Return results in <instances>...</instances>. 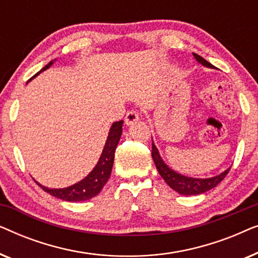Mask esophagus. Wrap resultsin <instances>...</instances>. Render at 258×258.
<instances>
[{
	"instance_id": "esophagus-1",
	"label": "esophagus",
	"mask_w": 258,
	"mask_h": 258,
	"mask_svg": "<svg viewBox=\"0 0 258 258\" xmlns=\"http://www.w3.org/2000/svg\"><path fill=\"white\" fill-rule=\"evenodd\" d=\"M136 121H139V112H137L136 110H129L128 112H126V115L124 117V122L126 125L133 124V123Z\"/></svg>"
}]
</instances>
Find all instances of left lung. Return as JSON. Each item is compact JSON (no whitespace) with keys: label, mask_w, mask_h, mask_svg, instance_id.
Masks as SVG:
<instances>
[{"label":"left lung","mask_w":258,"mask_h":258,"mask_svg":"<svg viewBox=\"0 0 258 258\" xmlns=\"http://www.w3.org/2000/svg\"><path fill=\"white\" fill-rule=\"evenodd\" d=\"M195 58L199 61L200 63H202L203 66L209 67V68H215V67L206 61L203 57H201L200 55L194 54ZM153 146V150H151V156H153V160L155 162V165H156L158 172L162 176V178L167 182V184L170 186L171 189H174L175 191H177L181 195H200V194H203L208 191V190L213 189L216 186L217 184L223 181L225 176L228 175L230 168L227 169L224 172H222L221 175L215 176V177L211 178H191V177H186V176L179 175L177 172H175L174 170L168 168V165H165V163L162 161V158L158 154L157 148L155 147L154 143H151Z\"/></svg>","instance_id":"left-lung-1"}]
</instances>
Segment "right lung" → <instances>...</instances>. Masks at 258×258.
Here are the masks:
<instances>
[{
    "mask_svg": "<svg viewBox=\"0 0 258 258\" xmlns=\"http://www.w3.org/2000/svg\"><path fill=\"white\" fill-rule=\"evenodd\" d=\"M51 63L52 62H49V64L45 66L44 68H42L38 73L49 68ZM122 124L123 121H117L112 124L110 132H109L108 140L105 142L103 153H102L100 160H98L97 165L82 181L64 189H49L38 184V183L37 184L45 192L50 194V195L57 197L59 200L68 201V202H81V201H87L91 199V197L96 196L101 191L102 188H103L105 183L108 182L109 177H110L112 163H114L115 150L122 135Z\"/></svg>",
    "mask_w": 258,
    "mask_h": 258,
    "instance_id": "right-lung-1",
    "label": "right lung"
}]
</instances>
